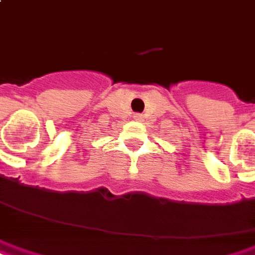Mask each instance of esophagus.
I'll list each match as a JSON object with an SVG mask.
<instances>
[{"mask_svg": "<svg viewBox=\"0 0 255 255\" xmlns=\"http://www.w3.org/2000/svg\"><path fill=\"white\" fill-rule=\"evenodd\" d=\"M134 119L138 120V121H141V120H142V114H135V116H134Z\"/></svg>", "mask_w": 255, "mask_h": 255, "instance_id": "esophagus-1", "label": "esophagus"}]
</instances>
